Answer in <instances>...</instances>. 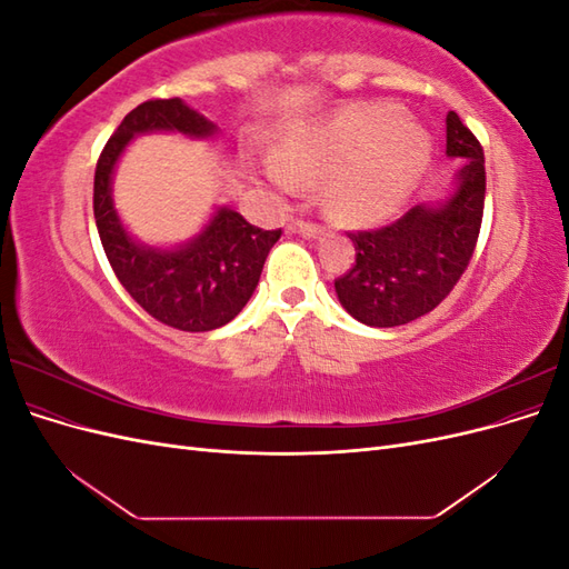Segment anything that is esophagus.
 <instances>
[{
    "mask_svg": "<svg viewBox=\"0 0 569 569\" xmlns=\"http://www.w3.org/2000/svg\"><path fill=\"white\" fill-rule=\"evenodd\" d=\"M287 230L289 232H299L303 237H320V234H325L322 226H316V222H308V220H295Z\"/></svg>",
    "mask_w": 569,
    "mask_h": 569,
    "instance_id": "obj_1",
    "label": "esophagus"
}]
</instances>
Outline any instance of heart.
<instances>
[{
    "label": "heart",
    "instance_id": "heart-1",
    "mask_svg": "<svg viewBox=\"0 0 569 569\" xmlns=\"http://www.w3.org/2000/svg\"><path fill=\"white\" fill-rule=\"evenodd\" d=\"M432 157V140L393 104H358L291 137L282 159L266 161L268 180L297 189L299 180L327 178V199L347 220L370 222L393 211L418 184Z\"/></svg>",
    "mask_w": 569,
    "mask_h": 569
}]
</instances>
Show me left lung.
Returning a JSON list of instances; mask_svg holds the SVG:
<instances>
[{"label":"left lung","instance_id":"1","mask_svg":"<svg viewBox=\"0 0 569 569\" xmlns=\"http://www.w3.org/2000/svg\"><path fill=\"white\" fill-rule=\"evenodd\" d=\"M446 153L465 159L456 194L439 209L416 206L377 230L349 232L351 268L335 280L347 311L370 327L416 320L451 295L468 270L485 216V149L456 111L446 116Z\"/></svg>","mask_w":569,"mask_h":569}]
</instances>
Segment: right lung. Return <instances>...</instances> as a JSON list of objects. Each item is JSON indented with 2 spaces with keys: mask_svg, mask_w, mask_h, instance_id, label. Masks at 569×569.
I'll return each mask as SVG.
<instances>
[{
  "mask_svg": "<svg viewBox=\"0 0 569 569\" xmlns=\"http://www.w3.org/2000/svg\"><path fill=\"white\" fill-rule=\"evenodd\" d=\"M176 130L213 134L216 126L178 97L149 99L132 109L101 149L94 170V220L101 247L118 282L144 311L182 332H209L228 325L251 299L266 256L282 230H261L237 211L220 209L206 230L180 249L134 244L111 201V173L132 134Z\"/></svg>",
  "mask_w": 569,
  "mask_h": 569,
  "instance_id": "obj_1",
  "label": "right lung"
}]
</instances>
